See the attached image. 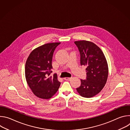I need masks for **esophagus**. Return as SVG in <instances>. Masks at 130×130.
<instances>
[{
  "mask_svg": "<svg viewBox=\"0 0 130 130\" xmlns=\"http://www.w3.org/2000/svg\"><path fill=\"white\" fill-rule=\"evenodd\" d=\"M71 79H72V78H71V77H66V78H64V79L65 80H67V81H69V80H70Z\"/></svg>",
  "mask_w": 130,
  "mask_h": 130,
  "instance_id": "1",
  "label": "esophagus"
}]
</instances>
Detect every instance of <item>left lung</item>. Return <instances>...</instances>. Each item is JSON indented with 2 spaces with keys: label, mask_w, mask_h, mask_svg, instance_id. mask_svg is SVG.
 Wrapping results in <instances>:
<instances>
[{
  "label": "left lung",
  "mask_w": 130,
  "mask_h": 130,
  "mask_svg": "<svg viewBox=\"0 0 130 130\" xmlns=\"http://www.w3.org/2000/svg\"><path fill=\"white\" fill-rule=\"evenodd\" d=\"M80 54L81 65L86 66V79H81V83L77 88L82 97L90 98L101 91L108 77V66L104 55L94 43L86 41L74 42Z\"/></svg>",
  "instance_id": "8db88e82"
}]
</instances>
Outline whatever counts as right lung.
<instances>
[{
	"mask_svg": "<svg viewBox=\"0 0 130 130\" xmlns=\"http://www.w3.org/2000/svg\"><path fill=\"white\" fill-rule=\"evenodd\" d=\"M61 43H48L33 50L25 65L27 82L33 94L42 99H49L58 91L61 83L51 69L53 52Z\"/></svg>",
	"mask_w": 130,
	"mask_h": 130,
	"instance_id": "obj_1",
	"label": "right lung"
}]
</instances>
